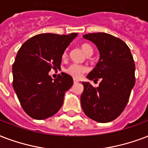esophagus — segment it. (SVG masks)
Masks as SVG:
<instances>
[{"instance_id":"esophagus-1","label":"esophagus","mask_w":148,"mask_h":148,"mask_svg":"<svg viewBox=\"0 0 148 148\" xmlns=\"http://www.w3.org/2000/svg\"><path fill=\"white\" fill-rule=\"evenodd\" d=\"M79 81L78 80H77V79H74V84H76V83H78Z\"/></svg>"}]
</instances>
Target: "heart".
I'll use <instances>...</instances> for the list:
<instances>
[{"label": "heart", "instance_id": "heart-1", "mask_svg": "<svg viewBox=\"0 0 148 148\" xmlns=\"http://www.w3.org/2000/svg\"><path fill=\"white\" fill-rule=\"evenodd\" d=\"M82 51L84 52V54L86 56H89L92 55L93 53V49L92 47L88 43H82L81 46ZM66 52L65 51L63 54V57H66ZM88 71V67L84 65H81V64H72L70 66H68L65 70L66 74H68L69 75L72 76L74 78H79L84 74L85 72Z\"/></svg>", "mask_w": 148, "mask_h": 148}]
</instances>
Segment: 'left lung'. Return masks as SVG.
I'll return each instance as SVG.
<instances>
[{
	"label": "left lung",
	"instance_id": "1",
	"mask_svg": "<svg viewBox=\"0 0 148 148\" xmlns=\"http://www.w3.org/2000/svg\"><path fill=\"white\" fill-rule=\"evenodd\" d=\"M83 37L93 42L100 53L99 61L87 77L101 79V82L98 88L88 82H82V109L95 121H112L127 106L135 84L134 58L127 44L110 34L89 33Z\"/></svg>",
	"mask_w": 148,
	"mask_h": 148
}]
</instances>
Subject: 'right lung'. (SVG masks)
<instances>
[{"mask_svg":"<svg viewBox=\"0 0 148 148\" xmlns=\"http://www.w3.org/2000/svg\"><path fill=\"white\" fill-rule=\"evenodd\" d=\"M77 33L36 35L22 44L12 66L13 88L24 111L35 119L56 114L73 78L62 72L53 80L51 69L60 68L64 50Z\"/></svg>","mask_w":148,"mask_h":148,"instance_id":"1","label":"right lung"}]
</instances>
